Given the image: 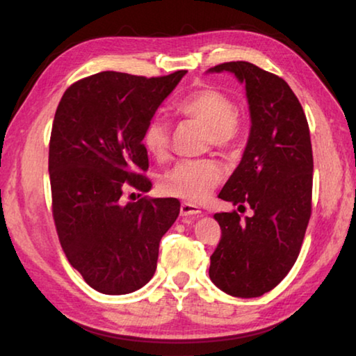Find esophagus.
Instances as JSON below:
<instances>
[{
	"instance_id": "esophagus-1",
	"label": "esophagus",
	"mask_w": 356,
	"mask_h": 356,
	"mask_svg": "<svg viewBox=\"0 0 356 356\" xmlns=\"http://www.w3.org/2000/svg\"><path fill=\"white\" fill-rule=\"evenodd\" d=\"M200 213H201V209L195 206V204L182 202V206H180V215L182 216H196Z\"/></svg>"
}]
</instances>
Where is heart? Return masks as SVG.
Masks as SVG:
<instances>
[{"label": "heart", "instance_id": "heart-1", "mask_svg": "<svg viewBox=\"0 0 356 356\" xmlns=\"http://www.w3.org/2000/svg\"><path fill=\"white\" fill-rule=\"evenodd\" d=\"M179 116L196 120L209 130V140L226 147L237 140L240 119L232 99L216 88H202L185 95L174 105ZM143 149L155 160H163L170 149V131L163 119L152 118L141 134ZM222 170L213 160H184L163 174L160 188L184 201L200 202L221 182Z\"/></svg>", "mask_w": 356, "mask_h": 356}]
</instances>
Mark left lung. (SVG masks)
Returning <instances> with one entry per match:
<instances>
[{
    "instance_id": "obj_1",
    "label": "left lung",
    "mask_w": 356,
    "mask_h": 356,
    "mask_svg": "<svg viewBox=\"0 0 356 356\" xmlns=\"http://www.w3.org/2000/svg\"><path fill=\"white\" fill-rule=\"evenodd\" d=\"M231 72L245 84L251 127L242 160L218 197L240 218L215 213L221 240L209 276L232 297L254 298L284 280L298 257L311 216L312 147L308 120L282 78L246 61L225 63L206 74Z\"/></svg>"
}]
</instances>
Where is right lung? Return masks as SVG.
<instances>
[{
	"label": "right lung",
	"mask_w": 356,
	"mask_h": 356,
	"mask_svg": "<svg viewBox=\"0 0 356 356\" xmlns=\"http://www.w3.org/2000/svg\"><path fill=\"white\" fill-rule=\"evenodd\" d=\"M186 70L160 78L100 72L64 92L48 152L53 218L72 267L97 292L124 295L155 273L160 240L180 212L174 197L124 204L125 188L146 193L141 134Z\"/></svg>",
	"instance_id": "obj_1"
}]
</instances>
